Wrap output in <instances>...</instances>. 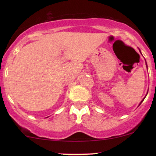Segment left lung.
Masks as SVG:
<instances>
[{"instance_id": "1", "label": "left lung", "mask_w": 156, "mask_h": 156, "mask_svg": "<svg viewBox=\"0 0 156 156\" xmlns=\"http://www.w3.org/2000/svg\"><path fill=\"white\" fill-rule=\"evenodd\" d=\"M146 64H147V62H146ZM144 99H143V100H142V101H141V102H140V104H141V103H142V101H143V100H144Z\"/></svg>"}]
</instances>
